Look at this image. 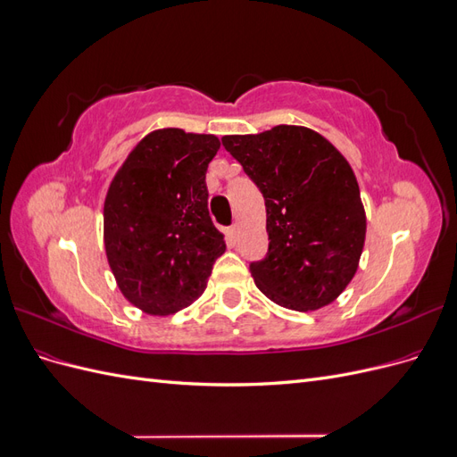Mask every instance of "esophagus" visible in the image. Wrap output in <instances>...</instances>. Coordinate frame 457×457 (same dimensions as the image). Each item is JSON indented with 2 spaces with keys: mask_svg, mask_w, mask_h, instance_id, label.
Masks as SVG:
<instances>
[{
  "mask_svg": "<svg viewBox=\"0 0 457 457\" xmlns=\"http://www.w3.org/2000/svg\"><path fill=\"white\" fill-rule=\"evenodd\" d=\"M228 237H230V240L237 242L240 238V227L238 225H232L230 230H228Z\"/></svg>",
  "mask_w": 457,
  "mask_h": 457,
  "instance_id": "34e87169",
  "label": "esophagus"
}]
</instances>
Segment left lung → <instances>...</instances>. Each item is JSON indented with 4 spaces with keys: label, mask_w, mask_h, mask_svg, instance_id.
Listing matches in <instances>:
<instances>
[{
    "label": "left lung",
    "mask_w": 457,
    "mask_h": 457,
    "mask_svg": "<svg viewBox=\"0 0 457 457\" xmlns=\"http://www.w3.org/2000/svg\"><path fill=\"white\" fill-rule=\"evenodd\" d=\"M223 146L262 192L267 257L252 262L255 286L276 305L309 312L351 284L366 240V212L351 163L303 126L225 135Z\"/></svg>",
    "instance_id": "obj_1"
}]
</instances>
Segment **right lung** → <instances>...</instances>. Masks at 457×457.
<instances>
[{"label":"right lung","instance_id":"add662e5","mask_svg":"<svg viewBox=\"0 0 457 457\" xmlns=\"http://www.w3.org/2000/svg\"><path fill=\"white\" fill-rule=\"evenodd\" d=\"M219 137L154 129L135 145L104 198V252L120 292L146 314L195 303L227 250L207 210Z\"/></svg>","mask_w":457,"mask_h":457}]
</instances>
